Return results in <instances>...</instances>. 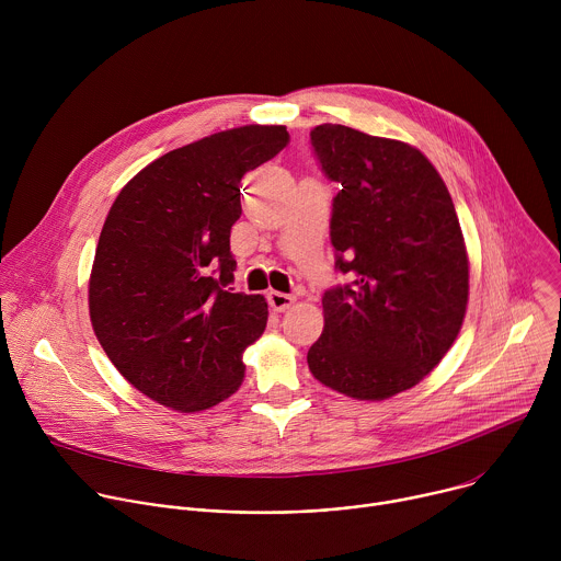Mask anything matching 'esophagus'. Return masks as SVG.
<instances>
[{
    "mask_svg": "<svg viewBox=\"0 0 561 561\" xmlns=\"http://www.w3.org/2000/svg\"><path fill=\"white\" fill-rule=\"evenodd\" d=\"M266 297H268L271 308H273V310H277V312H284V310H288V308L295 304V297H293V295L277 293V290H271Z\"/></svg>",
    "mask_w": 561,
    "mask_h": 561,
    "instance_id": "1",
    "label": "esophagus"
}]
</instances>
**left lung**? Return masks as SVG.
<instances>
[{"label": "left lung", "instance_id": "8db88e82", "mask_svg": "<svg viewBox=\"0 0 561 561\" xmlns=\"http://www.w3.org/2000/svg\"><path fill=\"white\" fill-rule=\"evenodd\" d=\"M333 202L335 266L351 286L324 293L310 351L317 381L381 402L420 383L450 351L468 306V253L450 193L428 157L342 124L310 133Z\"/></svg>", "mask_w": 561, "mask_h": 561}]
</instances>
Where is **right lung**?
<instances>
[{"mask_svg": "<svg viewBox=\"0 0 561 561\" xmlns=\"http://www.w3.org/2000/svg\"><path fill=\"white\" fill-rule=\"evenodd\" d=\"M286 144V126L208 135L157 157L113 202L89 279L91 324L152 402L199 413L242 386V353L262 337L268 304L228 286L230 228L242 178Z\"/></svg>", "mask_w": 561, "mask_h": 561, "instance_id": "1", "label": "right lung"}]
</instances>
